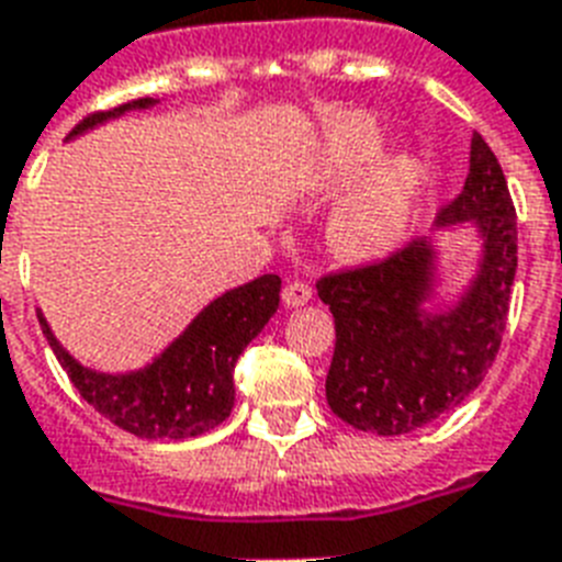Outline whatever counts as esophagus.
<instances>
[{"mask_svg": "<svg viewBox=\"0 0 562 562\" xmlns=\"http://www.w3.org/2000/svg\"><path fill=\"white\" fill-rule=\"evenodd\" d=\"M312 300V285L303 280H291L285 289H282V303L289 308H296V305H305Z\"/></svg>", "mask_w": 562, "mask_h": 562, "instance_id": "esophagus-1", "label": "esophagus"}]
</instances>
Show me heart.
I'll return each instance as SVG.
<instances>
[{
  "mask_svg": "<svg viewBox=\"0 0 562 562\" xmlns=\"http://www.w3.org/2000/svg\"><path fill=\"white\" fill-rule=\"evenodd\" d=\"M384 138L381 132L363 117H349L335 130L326 158L314 184L321 190H344L358 178L372 170V164L381 158ZM424 170L422 164L401 155L386 161L369 184L355 193L331 218V248L344 259H375L398 241L413 213V204L422 193Z\"/></svg>",
  "mask_w": 562,
  "mask_h": 562,
  "instance_id": "obj_1",
  "label": "heart"
}]
</instances>
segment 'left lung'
<instances>
[{"instance_id": "left-lung-1", "label": "left lung", "mask_w": 562, "mask_h": 562, "mask_svg": "<svg viewBox=\"0 0 562 562\" xmlns=\"http://www.w3.org/2000/svg\"><path fill=\"white\" fill-rule=\"evenodd\" d=\"M459 222L476 225L485 250L468 294L447 312H422L432 289L427 239L317 280L337 335L326 401L355 430H418L459 407L494 363L517 273V210L503 167L479 132L462 193L439 213V227Z\"/></svg>"}]
</instances>
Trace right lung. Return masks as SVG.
<instances>
[{
    "instance_id": "add662e5",
    "label": "right lung",
    "mask_w": 562,
    "mask_h": 562,
    "mask_svg": "<svg viewBox=\"0 0 562 562\" xmlns=\"http://www.w3.org/2000/svg\"><path fill=\"white\" fill-rule=\"evenodd\" d=\"M153 103V98H138L109 112H91L68 132V138L130 109H147ZM280 285L277 273H266L239 289L225 291L187 326L170 349H164L161 358L126 375H106L80 367L57 344L43 314L36 317L59 367L66 369L86 404L103 418L138 439H193L225 422L234 409L236 360L277 312Z\"/></svg>"
}]
</instances>
